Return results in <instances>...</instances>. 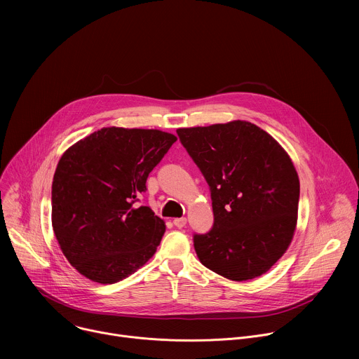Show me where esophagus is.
Instances as JSON below:
<instances>
[{"label":"esophagus","instance_id":"34e87169","mask_svg":"<svg viewBox=\"0 0 359 359\" xmlns=\"http://www.w3.org/2000/svg\"><path fill=\"white\" fill-rule=\"evenodd\" d=\"M186 223H187L186 217H179V219H175V220H173V224H175L177 229L184 227V226H186Z\"/></svg>","mask_w":359,"mask_h":359}]
</instances>
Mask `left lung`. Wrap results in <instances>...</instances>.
<instances>
[{
  "mask_svg": "<svg viewBox=\"0 0 359 359\" xmlns=\"http://www.w3.org/2000/svg\"><path fill=\"white\" fill-rule=\"evenodd\" d=\"M176 132L210 187L213 227L193 237L200 263L233 281L267 273L297 226L299 180L287 151L245 121Z\"/></svg>",
  "mask_w": 359,
  "mask_h": 359,
  "instance_id": "obj_1",
  "label": "left lung"
}]
</instances>
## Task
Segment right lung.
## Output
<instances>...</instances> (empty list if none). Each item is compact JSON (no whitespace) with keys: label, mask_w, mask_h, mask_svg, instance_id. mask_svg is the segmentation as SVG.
I'll return each instance as SVG.
<instances>
[{"label":"right lung","mask_w":359,"mask_h":359,"mask_svg":"<svg viewBox=\"0 0 359 359\" xmlns=\"http://www.w3.org/2000/svg\"><path fill=\"white\" fill-rule=\"evenodd\" d=\"M177 140L158 129L104 128L71 146L53 180V227L86 278L118 283L140 269L165 234L150 208H136L146 180Z\"/></svg>","instance_id":"1"}]
</instances>
